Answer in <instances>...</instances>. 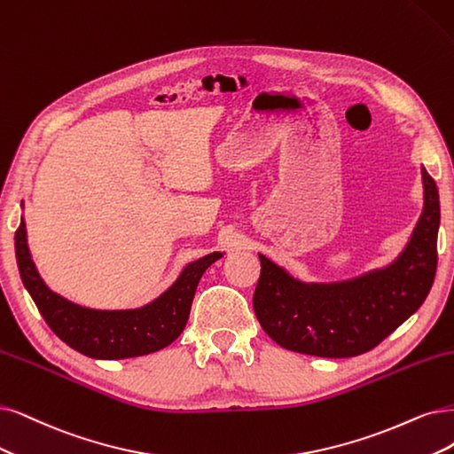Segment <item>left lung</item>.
Returning a JSON list of instances; mask_svg holds the SVG:
<instances>
[{
	"label": "left lung",
	"instance_id": "8db88e82",
	"mask_svg": "<svg viewBox=\"0 0 454 454\" xmlns=\"http://www.w3.org/2000/svg\"><path fill=\"white\" fill-rule=\"evenodd\" d=\"M425 206L395 262L340 282H303L263 254L254 292L262 329L282 348L317 357H356L404 324L434 284L438 265L440 194L425 166Z\"/></svg>",
	"mask_w": 454,
	"mask_h": 454
}]
</instances>
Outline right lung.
Wrapping results in <instances>:
<instances>
[{"label":"right lung","mask_w":454,"mask_h":454,"mask_svg":"<svg viewBox=\"0 0 454 454\" xmlns=\"http://www.w3.org/2000/svg\"><path fill=\"white\" fill-rule=\"evenodd\" d=\"M14 250L20 278L48 327L67 346L93 359L138 357L172 344L187 325L201 275L223 258V253H211L191 262L170 288L140 309L98 310L76 305L46 286L31 260L24 216L14 233Z\"/></svg>","instance_id":"add662e5"}]
</instances>
